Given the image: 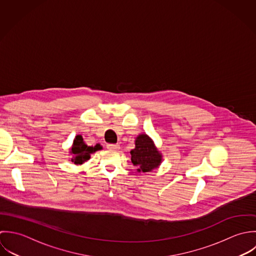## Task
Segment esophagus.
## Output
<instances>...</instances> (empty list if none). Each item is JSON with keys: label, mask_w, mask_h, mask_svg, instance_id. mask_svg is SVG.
<instances>
[{"label": "esophagus", "mask_w": 256, "mask_h": 256, "mask_svg": "<svg viewBox=\"0 0 256 256\" xmlns=\"http://www.w3.org/2000/svg\"><path fill=\"white\" fill-rule=\"evenodd\" d=\"M106 148H108V150H116L120 148V146L118 144H108L106 146Z\"/></svg>", "instance_id": "1"}]
</instances>
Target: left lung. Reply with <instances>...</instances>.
I'll list each match as a JSON object with an SVG mask.
<instances>
[{
  "mask_svg": "<svg viewBox=\"0 0 256 256\" xmlns=\"http://www.w3.org/2000/svg\"><path fill=\"white\" fill-rule=\"evenodd\" d=\"M136 148L130 150L132 162L138 172H150L162 163V154L157 150L152 138L146 134H140L134 140Z\"/></svg>",
  "mask_w": 256,
  "mask_h": 256,
  "instance_id": "8db88e82",
  "label": "left lung"
}]
</instances>
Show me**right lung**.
I'll return each mask as SVG.
<instances>
[{
    "instance_id": "obj_1",
    "label": "right lung",
    "mask_w": 256,
    "mask_h": 256,
    "mask_svg": "<svg viewBox=\"0 0 256 256\" xmlns=\"http://www.w3.org/2000/svg\"><path fill=\"white\" fill-rule=\"evenodd\" d=\"M101 150H102V146L100 144H97L94 146H87L83 140V136L78 134L75 136L73 144L69 148V154L72 156L69 161L73 162L75 165H82L91 158V154Z\"/></svg>"
}]
</instances>
